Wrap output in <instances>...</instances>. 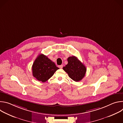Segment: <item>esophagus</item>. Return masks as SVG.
I'll return each instance as SVG.
<instances>
[{
    "label": "esophagus",
    "instance_id": "esophagus-1",
    "mask_svg": "<svg viewBox=\"0 0 123 123\" xmlns=\"http://www.w3.org/2000/svg\"><path fill=\"white\" fill-rule=\"evenodd\" d=\"M63 66L62 65H59V68H63Z\"/></svg>",
    "mask_w": 123,
    "mask_h": 123
}]
</instances>
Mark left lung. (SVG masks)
<instances>
[{"label":"left lung","mask_w":123,"mask_h":123,"mask_svg":"<svg viewBox=\"0 0 123 123\" xmlns=\"http://www.w3.org/2000/svg\"><path fill=\"white\" fill-rule=\"evenodd\" d=\"M68 64L64 67L63 69L74 81H81L86 73V69L85 66L74 56L69 57L68 58Z\"/></svg>","instance_id":"1"}]
</instances>
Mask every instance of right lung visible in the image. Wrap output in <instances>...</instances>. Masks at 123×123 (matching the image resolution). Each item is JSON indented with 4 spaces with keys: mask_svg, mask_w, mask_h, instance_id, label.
Instances as JSON below:
<instances>
[{
    "mask_svg": "<svg viewBox=\"0 0 123 123\" xmlns=\"http://www.w3.org/2000/svg\"><path fill=\"white\" fill-rule=\"evenodd\" d=\"M59 69L46 55L40 54L32 66V75L37 80L45 82L49 80Z\"/></svg>",
    "mask_w": 123,
    "mask_h": 123,
    "instance_id": "obj_1",
    "label": "right lung"
}]
</instances>
